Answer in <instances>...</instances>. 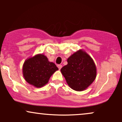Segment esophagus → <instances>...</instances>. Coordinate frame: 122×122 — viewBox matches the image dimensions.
I'll list each match as a JSON object with an SVG mask.
<instances>
[{"instance_id":"esophagus-1","label":"esophagus","mask_w":122,"mask_h":122,"mask_svg":"<svg viewBox=\"0 0 122 122\" xmlns=\"http://www.w3.org/2000/svg\"><path fill=\"white\" fill-rule=\"evenodd\" d=\"M57 66H58V69H59V70H60L61 69V68H62V65H57Z\"/></svg>"}]
</instances>
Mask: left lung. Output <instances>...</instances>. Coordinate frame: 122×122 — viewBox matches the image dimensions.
Returning a JSON list of instances; mask_svg holds the SVG:
<instances>
[{"instance_id": "left-lung-1", "label": "left lung", "mask_w": 122, "mask_h": 122, "mask_svg": "<svg viewBox=\"0 0 122 122\" xmlns=\"http://www.w3.org/2000/svg\"><path fill=\"white\" fill-rule=\"evenodd\" d=\"M68 64L61 69L68 85L76 91H84L96 79V67L91 57L80 49L67 59Z\"/></svg>"}]
</instances>
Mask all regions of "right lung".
<instances>
[{
    "label": "right lung",
    "instance_id": "add662e5",
    "mask_svg": "<svg viewBox=\"0 0 122 122\" xmlns=\"http://www.w3.org/2000/svg\"><path fill=\"white\" fill-rule=\"evenodd\" d=\"M58 70L55 64L49 61L43 54H38L25 60L22 72L25 80L36 88L42 87L51 75Z\"/></svg>",
    "mask_w": 122,
    "mask_h": 122
}]
</instances>
